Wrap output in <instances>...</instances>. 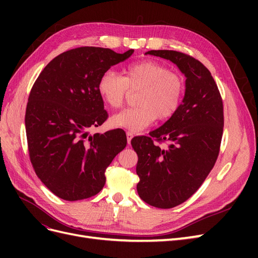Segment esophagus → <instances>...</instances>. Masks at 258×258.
Here are the masks:
<instances>
[{
	"instance_id": "34e87169",
	"label": "esophagus",
	"mask_w": 258,
	"mask_h": 258,
	"mask_svg": "<svg viewBox=\"0 0 258 258\" xmlns=\"http://www.w3.org/2000/svg\"><path fill=\"white\" fill-rule=\"evenodd\" d=\"M126 135H127V142H128V144H130L132 138H134V134H132L131 131H127Z\"/></svg>"
}]
</instances>
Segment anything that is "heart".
<instances>
[{
	"instance_id": "obj_1",
	"label": "heart",
	"mask_w": 258,
	"mask_h": 258,
	"mask_svg": "<svg viewBox=\"0 0 258 258\" xmlns=\"http://www.w3.org/2000/svg\"><path fill=\"white\" fill-rule=\"evenodd\" d=\"M129 89H141L137 98L138 106L114 115L111 123L139 132L157 118L167 120L175 115L182 104L185 83L181 75L154 60L132 62L123 69V76L107 70L98 82L100 97L113 110L123 105Z\"/></svg>"
}]
</instances>
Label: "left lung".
I'll return each instance as SVG.
<instances>
[{
    "mask_svg": "<svg viewBox=\"0 0 258 258\" xmlns=\"http://www.w3.org/2000/svg\"><path fill=\"white\" fill-rule=\"evenodd\" d=\"M146 53L172 61L186 76L185 96L174 116L151 137H136L137 190L155 208L171 209L198 190L213 169L223 137L224 111L220 90L200 61L175 50ZM156 142H169L161 149Z\"/></svg>",
    "mask_w": 258,
    "mask_h": 258,
    "instance_id": "1",
    "label": "left lung"
}]
</instances>
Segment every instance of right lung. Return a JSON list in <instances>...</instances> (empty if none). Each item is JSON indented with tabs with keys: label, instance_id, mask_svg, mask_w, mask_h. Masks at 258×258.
<instances>
[{
	"label": "right lung",
	"instance_id": "right-lung-1",
	"mask_svg": "<svg viewBox=\"0 0 258 258\" xmlns=\"http://www.w3.org/2000/svg\"><path fill=\"white\" fill-rule=\"evenodd\" d=\"M134 49L74 48L60 53L38 75L28 99L26 132L36 175L59 198H90L103 188L105 170L127 145L121 129L90 136L106 118L100 76Z\"/></svg>",
	"mask_w": 258,
	"mask_h": 258
}]
</instances>
